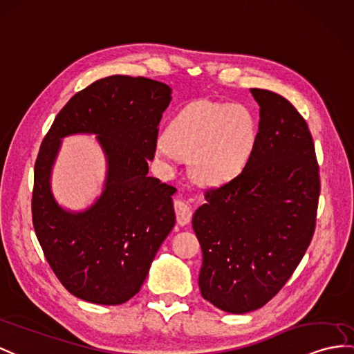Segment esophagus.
I'll return each instance as SVG.
<instances>
[{
    "instance_id": "1",
    "label": "esophagus",
    "mask_w": 354,
    "mask_h": 354,
    "mask_svg": "<svg viewBox=\"0 0 354 354\" xmlns=\"http://www.w3.org/2000/svg\"><path fill=\"white\" fill-rule=\"evenodd\" d=\"M174 209L177 214V222L180 225H187L192 219V209L185 201H176Z\"/></svg>"
}]
</instances>
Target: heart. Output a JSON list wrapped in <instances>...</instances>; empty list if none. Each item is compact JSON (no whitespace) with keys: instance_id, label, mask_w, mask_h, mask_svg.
Returning a JSON list of instances; mask_svg holds the SVG:
<instances>
[{"instance_id":"obj_1","label":"heart","mask_w":354,"mask_h":354,"mask_svg":"<svg viewBox=\"0 0 354 354\" xmlns=\"http://www.w3.org/2000/svg\"><path fill=\"white\" fill-rule=\"evenodd\" d=\"M258 123L251 111L232 103L195 102L182 109L154 144L162 162L191 158L198 183L216 186L237 178L251 162Z\"/></svg>"}]
</instances>
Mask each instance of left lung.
Wrapping results in <instances>:
<instances>
[{
	"mask_svg": "<svg viewBox=\"0 0 354 354\" xmlns=\"http://www.w3.org/2000/svg\"><path fill=\"white\" fill-rule=\"evenodd\" d=\"M251 93L260 105L254 156L237 178L209 189L192 218L201 295L231 314L255 311L286 286L311 243L320 196L304 117L277 93Z\"/></svg>",
	"mask_w": 354,
	"mask_h": 354,
	"instance_id": "1",
	"label": "left lung"
}]
</instances>
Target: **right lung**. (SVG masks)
Here are the masks:
<instances>
[{
	"label": "right lung",
	"instance_id": "right-lung-1",
	"mask_svg": "<svg viewBox=\"0 0 354 354\" xmlns=\"http://www.w3.org/2000/svg\"><path fill=\"white\" fill-rule=\"evenodd\" d=\"M169 102L171 88L163 82L103 77L66 103L40 145L32 225L57 278L90 304L122 305L132 299L176 223V187L147 176ZM77 133L97 135L107 176L98 200L73 212L56 203L50 177L61 140Z\"/></svg>",
	"mask_w": 354,
	"mask_h": 354
}]
</instances>
